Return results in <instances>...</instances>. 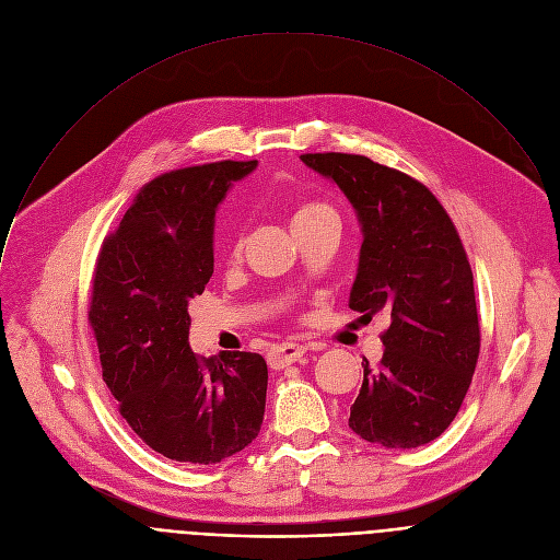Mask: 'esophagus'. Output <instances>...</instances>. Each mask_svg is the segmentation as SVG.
<instances>
[{
	"instance_id": "1",
	"label": "esophagus",
	"mask_w": 560,
	"mask_h": 560,
	"mask_svg": "<svg viewBox=\"0 0 560 560\" xmlns=\"http://www.w3.org/2000/svg\"><path fill=\"white\" fill-rule=\"evenodd\" d=\"M305 350H307V348H305V346H299V343H281V346H277V348L270 350L268 363H270V368L281 370V368H285V365L299 361V359L305 354Z\"/></svg>"
}]
</instances>
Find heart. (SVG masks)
<instances>
[{
	"mask_svg": "<svg viewBox=\"0 0 560 560\" xmlns=\"http://www.w3.org/2000/svg\"><path fill=\"white\" fill-rule=\"evenodd\" d=\"M326 221H335L339 223V214L332 206L324 203V201H301L292 208V214H290V225L296 232H305L318 223H326ZM244 250V232L242 230H234L230 244H228V255L232 259H236L238 255H242Z\"/></svg>",
	"mask_w": 560,
	"mask_h": 560,
	"instance_id": "heart-1",
	"label": "heart"
}]
</instances>
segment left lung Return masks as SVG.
Instances as JSON below:
<instances>
[{
	"label": "left lung",
	"instance_id": "1",
	"mask_svg": "<svg viewBox=\"0 0 560 560\" xmlns=\"http://www.w3.org/2000/svg\"><path fill=\"white\" fill-rule=\"evenodd\" d=\"M301 159L343 190L363 230L350 307L389 316L383 359L376 368L365 361L348 423L383 447L425 445L458 415L481 350L458 232L439 199L401 171L346 152Z\"/></svg>",
	"mask_w": 560,
	"mask_h": 560
}]
</instances>
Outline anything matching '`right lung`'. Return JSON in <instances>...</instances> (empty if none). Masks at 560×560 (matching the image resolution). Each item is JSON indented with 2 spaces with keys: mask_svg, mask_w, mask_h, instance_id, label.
Returning <instances> with one entry per match:
<instances>
[{
  "mask_svg": "<svg viewBox=\"0 0 560 560\" xmlns=\"http://www.w3.org/2000/svg\"><path fill=\"white\" fill-rule=\"evenodd\" d=\"M257 162L159 175L141 188L97 257L89 324L119 415L154 452L212 465L264 423L268 365L255 352L197 357L188 303L214 270V212Z\"/></svg>",
  "mask_w": 560,
  "mask_h": 560,
  "instance_id": "right-lung-1",
  "label": "right lung"
}]
</instances>
